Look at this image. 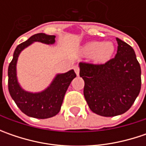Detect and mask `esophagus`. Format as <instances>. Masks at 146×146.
I'll use <instances>...</instances> for the list:
<instances>
[{"instance_id":"esophagus-1","label":"esophagus","mask_w":146,"mask_h":146,"mask_svg":"<svg viewBox=\"0 0 146 146\" xmlns=\"http://www.w3.org/2000/svg\"><path fill=\"white\" fill-rule=\"evenodd\" d=\"M73 69L75 70V72H76V74L77 76H79V74H80V67L76 65V66H74V67H73Z\"/></svg>"}]
</instances>
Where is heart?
Masks as SVG:
<instances>
[{
    "instance_id": "b5f03b06",
    "label": "heart",
    "mask_w": 146,
    "mask_h": 146,
    "mask_svg": "<svg viewBox=\"0 0 146 146\" xmlns=\"http://www.w3.org/2000/svg\"><path fill=\"white\" fill-rule=\"evenodd\" d=\"M115 47L111 42L90 41L86 43L81 48V53L84 55H91L93 60L97 63H104L111 58Z\"/></svg>"
}]
</instances>
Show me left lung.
<instances>
[{
    "mask_svg": "<svg viewBox=\"0 0 146 146\" xmlns=\"http://www.w3.org/2000/svg\"><path fill=\"white\" fill-rule=\"evenodd\" d=\"M115 58L104 64L80 62L84 95L97 115L113 117L131 108L141 87V70L133 48L120 39Z\"/></svg>",
    "mask_w": 146,
    "mask_h": 146,
    "instance_id": "obj_1",
    "label": "left lung"
}]
</instances>
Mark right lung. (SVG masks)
Wrapping results in <instances>:
<instances>
[{"label":"right lung","instance_id":"right-lung-1","mask_svg":"<svg viewBox=\"0 0 146 146\" xmlns=\"http://www.w3.org/2000/svg\"><path fill=\"white\" fill-rule=\"evenodd\" d=\"M35 41L52 44L55 42V36L37 33L17 46L13 59L9 65V92L17 106L25 115L36 119H48L55 116L60 111L65 93L70 82L76 77V74L74 70H70L64 74L57 75L49 87L40 93H32L24 91L17 80V60L21 51Z\"/></svg>","mask_w":146,"mask_h":146}]
</instances>
